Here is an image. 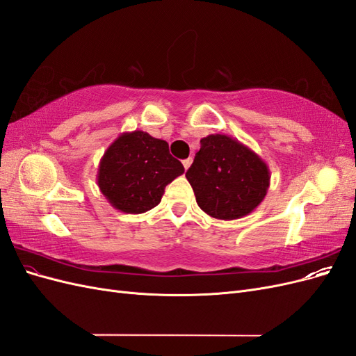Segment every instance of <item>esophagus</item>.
<instances>
[{"label": "esophagus", "instance_id": "esophagus-1", "mask_svg": "<svg viewBox=\"0 0 356 356\" xmlns=\"http://www.w3.org/2000/svg\"><path fill=\"white\" fill-rule=\"evenodd\" d=\"M191 161H193V160H191L190 157H188V159H186V160H182V165H184V169H186V170H187V169L190 168V165H191Z\"/></svg>", "mask_w": 356, "mask_h": 356}]
</instances>
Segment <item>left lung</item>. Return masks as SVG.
<instances>
[{
    "mask_svg": "<svg viewBox=\"0 0 356 356\" xmlns=\"http://www.w3.org/2000/svg\"><path fill=\"white\" fill-rule=\"evenodd\" d=\"M186 178L202 211L218 220L252 212L266 196L270 175L252 149L227 135L200 139V149Z\"/></svg>",
    "mask_w": 356,
    "mask_h": 356,
    "instance_id": "obj_1",
    "label": "left lung"
}]
</instances>
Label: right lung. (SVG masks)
<instances>
[{
	"instance_id": "1",
	"label": "right lung",
	"mask_w": 356,
	"mask_h": 356,
	"mask_svg": "<svg viewBox=\"0 0 356 356\" xmlns=\"http://www.w3.org/2000/svg\"><path fill=\"white\" fill-rule=\"evenodd\" d=\"M184 174L163 139L147 132L123 134L106 149L98 169V186L113 207L143 213L160 203L165 187Z\"/></svg>"
}]
</instances>
